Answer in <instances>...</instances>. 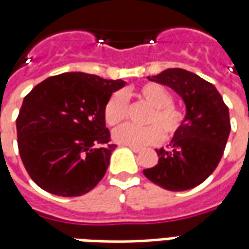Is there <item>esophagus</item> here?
<instances>
[{"label":"esophagus","instance_id":"1","mask_svg":"<svg viewBox=\"0 0 249 249\" xmlns=\"http://www.w3.org/2000/svg\"><path fill=\"white\" fill-rule=\"evenodd\" d=\"M128 148H130V150H131V151H134V152H141L142 151V150H141V148H139V147H134V146H128Z\"/></svg>","mask_w":249,"mask_h":249}]
</instances>
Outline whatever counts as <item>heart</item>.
<instances>
[{
	"mask_svg": "<svg viewBox=\"0 0 249 249\" xmlns=\"http://www.w3.org/2000/svg\"><path fill=\"white\" fill-rule=\"evenodd\" d=\"M137 95L151 106L146 123H152L146 127L124 124L112 132L114 142L124 146L144 147L158 143L162 137L170 139L182 126L186 119L184 112L172 105L171 92L158 83H146L137 91ZM127 115V99L121 91L114 92L108 98L103 118L108 126H118ZM163 134H161V131Z\"/></svg>",
	"mask_w": 249,
	"mask_h": 249,
	"instance_id": "b5f03b06",
	"label": "heart"
}]
</instances>
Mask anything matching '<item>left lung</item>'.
<instances>
[{
	"label": "left lung",
	"mask_w": 249,
	"mask_h": 249,
	"mask_svg": "<svg viewBox=\"0 0 249 249\" xmlns=\"http://www.w3.org/2000/svg\"><path fill=\"white\" fill-rule=\"evenodd\" d=\"M148 81L168 86L186 105V119L170 142L155 150L159 160L144 177L168 191L199 186L220 162L231 131L228 107L212 83L183 69H167Z\"/></svg>",
	"instance_id": "obj_1"
}]
</instances>
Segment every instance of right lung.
Wrapping results in <instances>:
<instances>
[{"mask_svg": "<svg viewBox=\"0 0 249 249\" xmlns=\"http://www.w3.org/2000/svg\"><path fill=\"white\" fill-rule=\"evenodd\" d=\"M122 79L86 72L46 78L23 98L17 118L19 155L34 183L58 196H81L102 180L115 144L103 110Z\"/></svg>", "mask_w": 249, "mask_h": 249, "instance_id": "obj_1", "label": "right lung"}]
</instances>
